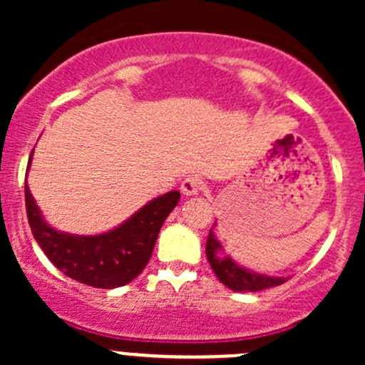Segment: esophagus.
Instances as JSON below:
<instances>
[{
  "mask_svg": "<svg viewBox=\"0 0 365 365\" xmlns=\"http://www.w3.org/2000/svg\"><path fill=\"white\" fill-rule=\"evenodd\" d=\"M203 187L205 183L201 178H197V176H187L182 182V187H180V189H182V192L185 194V196H194V194H197L200 190H203Z\"/></svg>",
  "mask_w": 365,
  "mask_h": 365,
  "instance_id": "esophagus-1",
  "label": "esophagus"
}]
</instances>
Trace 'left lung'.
<instances>
[{"label":"left lung","mask_w":365,"mask_h":365,"mask_svg":"<svg viewBox=\"0 0 365 365\" xmlns=\"http://www.w3.org/2000/svg\"><path fill=\"white\" fill-rule=\"evenodd\" d=\"M219 251H222V247L210 231L208 240H206V257L210 261V267L215 272L219 281L233 292H261V289L274 288V286H281L282 282H286L284 277H268V275L245 270V268L238 267L230 256H217Z\"/></svg>","instance_id":"obj_1"}]
</instances>
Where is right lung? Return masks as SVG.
I'll list each match as a JSON object with an SVG mask.
<instances>
[{
  "mask_svg": "<svg viewBox=\"0 0 365 365\" xmlns=\"http://www.w3.org/2000/svg\"><path fill=\"white\" fill-rule=\"evenodd\" d=\"M24 196L31 233L51 263L73 281L102 289L125 286L145 270L162 224L180 201L178 190H171L109 233L77 237L53 230L42 219L26 183Z\"/></svg>",
  "mask_w": 365,
  "mask_h": 365,
  "instance_id": "add662e5",
  "label": "right lung"
}]
</instances>
